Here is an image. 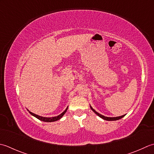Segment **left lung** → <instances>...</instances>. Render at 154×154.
<instances>
[{"label":"left lung","instance_id":"8db88e82","mask_svg":"<svg viewBox=\"0 0 154 154\" xmlns=\"http://www.w3.org/2000/svg\"><path fill=\"white\" fill-rule=\"evenodd\" d=\"M90 106L91 109H92V110L94 112L96 115H98L100 118H102L103 120H107V121H116V120H120V119H121V118H122L125 116V115H123V116H118V117H106V116H103L102 114H99L98 112H97L94 109L92 108V107L90 105Z\"/></svg>","mask_w":154,"mask_h":154}]
</instances>
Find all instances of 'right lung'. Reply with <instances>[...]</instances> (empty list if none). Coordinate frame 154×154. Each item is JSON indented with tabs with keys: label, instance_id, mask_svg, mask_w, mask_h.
Listing matches in <instances>:
<instances>
[{
	"label": "right lung",
	"instance_id": "add662e5",
	"mask_svg": "<svg viewBox=\"0 0 154 154\" xmlns=\"http://www.w3.org/2000/svg\"><path fill=\"white\" fill-rule=\"evenodd\" d=\"M68 107L66 108V109L62 113V114H60V115H58V116H54V117H51V118H47V117H42V116H38V115H37V114H34V113H32V112H30L29 109H28V111L29 112V113L30 114L32 115V116H34L35 118H36L37 119H38V120H41V121H43V122H55V121H57V120H59L60 119V118H62V117L65 114V113L66 112V111H67V109H68Z\"/></svg>",
	"mask_w": 154,
	"mask_h": 154
}]
</instances>
